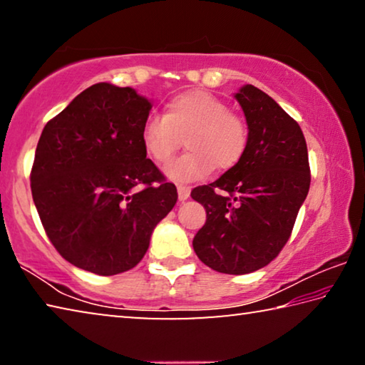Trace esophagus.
I'll use <instances>...</instances> for the list:
<instances>
[{
  "label": "esophagus",
  "instance_id": "obj_1",
  "mask_svg": "<svg viewBox=\"0 0 365 365\" xmlns=\"http://www.w3.org/2000/svg\"><path fill=\"white\" fill-rule=\"evenodd\" d=\"M177 191H178V200L180 201L188 200L190 187H185V185H177Z\"/></svg>",
  "mask_w": 365,
  "mask_h": 365
}]
</instances>
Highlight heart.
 <instances>
[{"label": "heart", "instance_id": "b5f03b06", "mask_svg": "<svg viewBox=\"0 0 365 365\" xmlns=\"http://www.w3.org/2000/svg\"><path fill=\"white\" fill-rule=\"evenodd\" d=\"M188 151L165 168L172 180L193 182L214 168L228 170L240 163L250 143V127L242 115L207 91H185L165 104V113L151 114L141 140L150 158L165 164L182 146Z\"/></svg>", "mask_w": 365, "mask_h": 365}]
</instances>
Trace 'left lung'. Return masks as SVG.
Segmentation results:
<instances>
[{"instance_id":"left-lung-1","label":"left lung","mask_w":365,"mask_h":365,"mask_svg":"<svg viewBox=\"0 0 365 365\" xmlns=\"http://www.w3.org/2000/svg\"><path fill=\"white\" fill-rule=\"evenodd\" d=\"M250 127L245 156L217 180L191 190L206 209L196 256L222 274L262 269L279 256L304 202L311 169L304 135L269 95L245 85L237 95Z\"/></svg>"}]
</instances>
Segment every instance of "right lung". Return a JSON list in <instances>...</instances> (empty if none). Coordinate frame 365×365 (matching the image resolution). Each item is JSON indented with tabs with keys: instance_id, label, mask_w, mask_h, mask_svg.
Listing matches in <instances>:
<instances>
[{
	"instance_id": "right-lung-1",
	"label": "right lung",
	"mask_w": 365,
	"mask_h": 365,
	"mask_svg": "<svg viewBox=\"0 0 365 365\" xmlns=\"http://www.w3.org/2000/svg\"><path fill=\"white\" fill-rule=\"evenodd\" d=\"M151 103L130 86L96 83L53 117L38 140L30 188L49 242L98 275L130 270L177 202L141 140Z\"/></svg>"
}]
</instances>
